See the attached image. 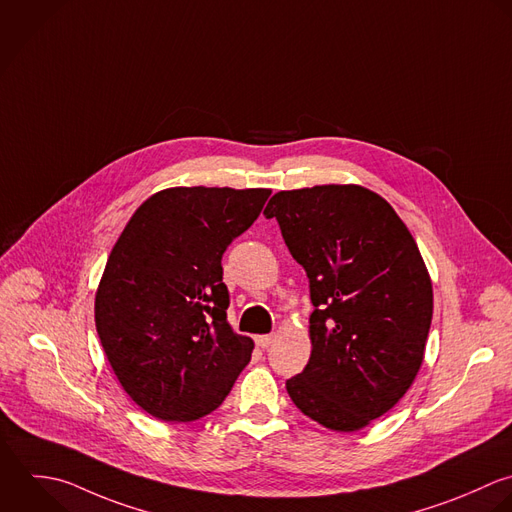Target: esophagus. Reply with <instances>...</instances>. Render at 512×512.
Returning a JSON list of instances; mask_svg holds the SVG:
<instances>
[{
    "instance_id": "34e87169",
    "label": "esophagus",
    "mask_w": 512,
    "mask_h": 512,
    "mask_svg": "<svg viewBox=\"0 0 512 512\" xmlns=\"http://www.w3.org/2000/svg\"><path fill=\"white\" fill-rule=\"evenodd\" d=\"M273 341H275V335H259V337H255V343L261 349H267L269 345H273Z\"/></svg>"
}]
</instances>
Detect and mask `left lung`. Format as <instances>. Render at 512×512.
<instances>
[{
  "label": "left lung",
  "mask_w": 512,
  "mask_h": 512,
  "mask_svg": "<svg viewBox=\"0 0 512 512\" xmlns=\"http://www.w3.org/2000/svg\"><path fill=\"white\" fill-rule=\"evenodd\" d=\"M275 217L309 277L307 367L287 381L301 413L331 431H359L413 385L433 319V287L395 209L359 185L275 193Z\"/></svg>",
  "instance_id": "1"
}]
</instances>
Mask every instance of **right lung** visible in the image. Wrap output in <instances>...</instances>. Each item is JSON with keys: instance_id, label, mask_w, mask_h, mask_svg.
I'll use <instances>...</instances> for the list:
<instances>
[{"instance_id": "add662e5", "label": "right lung", "mask_w": 512, "mask_h": 512, "mask_svg": "<svg viewBox=\"0 0 512 512\" xmlns=\"http://www.w3.org/2000/svg\"><path fill=\"white\" fill-rule=\"evenodd\" d=\"M269 195L165 189L119 235L95 295V327L121 387L149 415L171 423L209 415L251 361L253 341L227 325L221 259Z\"/></svg>"}]
</instances>
